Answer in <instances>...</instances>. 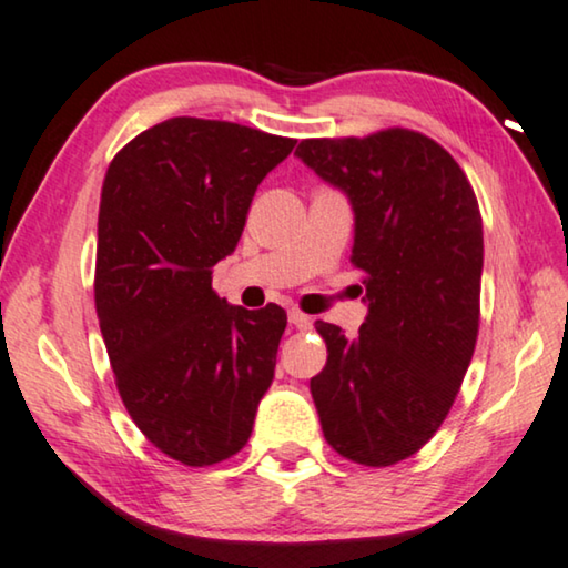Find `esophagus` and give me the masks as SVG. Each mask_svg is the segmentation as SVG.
Here are the masks:
<instances>
[{
	"label": "esophagus",
	"mask_w": 568,
	"mask_h": 568,
	"mask_svg": "<svg viewBox=\"0 0 568 568\" xmlns=\"http://www.w3.org/2000/svg\"><path fill=\"white\" fill-rule=\"evenodd\" d=\"M287 318H291V324L298 326V328H308V326L313 324V318L308 316V313H303V311H298V308L287 311Z\"/></svg>",
	"instance_id": "esophagus-1"
}]
</instances>
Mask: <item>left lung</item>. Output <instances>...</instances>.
Returning a JSON list of instances; mask_svg holds the SVG:
<instances>
[{
    "mask_svg": "<svg viewBox=\"0 0 568 568\" xmlns=\"http://www.w3.org/2000/svg\"><path fill=\"white\" fill-rule=\"evenodd\" d=\"M298 158L354 206L352 265L369 313L357 338L316 321L326 367L311 377L324 438L362 467L426 446L459 395L479 334V203L459 163L416 130L301 140Z\"/></svg>",
    "mask_w": 568,
    "mask_h": 568,
    "instance_id": "left-lung-1",
    "label": "left lung"
}]
</instances>
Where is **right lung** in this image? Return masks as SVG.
Listing matches in <instances>:
<instances>
[{
    "mask_svg": "<svg viewBox=\"0 0 568 568\" xmlns=\"http://www.w3.org/2000/svg\"><path fill=\"white\" fill-rule=\"evenodd\" d=\"M293 138L173 116L106 168L94 298L114 383L148 442L185 467L247 444L287 316L226 306L211 267L240 242L252 196Z\"/></svg>",
    "mask_w": 568,
    "mask_h": 568,
    "instance_id": "obj_1",
    "label": "right lung"
}]
</instances>
